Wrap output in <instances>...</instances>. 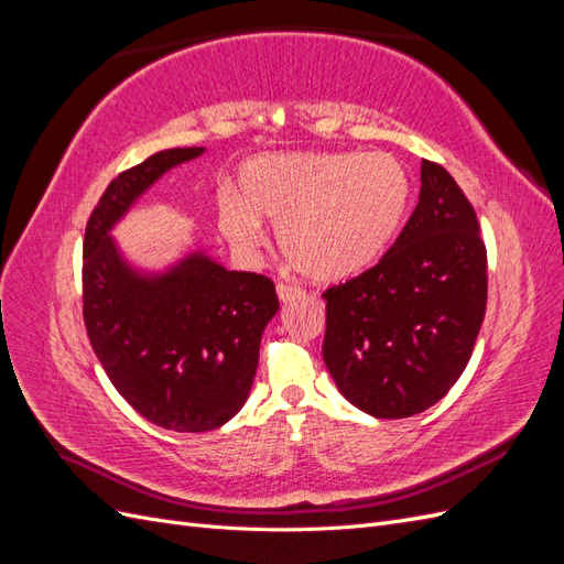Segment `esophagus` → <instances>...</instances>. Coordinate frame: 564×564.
I'll list each match as a JSON object with an SVG mask.
<instances>
[{"instance_id":"1","label":"esophagus","mask_w":564,"mask_h":564,"mask_svg":"<svg viewBox=\"0 0 564 564\" xmlns=\"http://www.w3.org/2000/svg\"><path fill=\"white\" fill-rule=\"evenodd\" d=\"M278 299L282 301V303H289V301H294V299H301L303 296V292L299 286H294V284H284V282H278Z\"/></svg>"}]
</instances>
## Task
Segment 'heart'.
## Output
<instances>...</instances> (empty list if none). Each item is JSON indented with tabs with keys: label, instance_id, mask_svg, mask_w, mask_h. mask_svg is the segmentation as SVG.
<instances>
[{
	"label": "heart",
	"instance_id": "b5f03b06",
	"mask_svg": "<svg viewBox=\"0 0 564 564\" xmlns=\"http://www.w3.org/2000/svg\"><path fill=\"white\" fill-rule=\"evenodd\" d=\"M242 197H218V226L240 251L278 224L280 249L315 282H340L377 263L412 199L406 169L386 152H280L245 164Z\"/></svg>",
	"mask_w": 564,
	"mask_h": 564
}]
</instances>
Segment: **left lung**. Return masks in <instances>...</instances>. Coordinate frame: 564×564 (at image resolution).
I'll return each instance as SVG.
<instances>
[{
    "label": "left lung",
    "mask_w": 564,
    "mask_h": 564,
    "mask_svg": "<svg viewBox=\"0 0 564 564\" xmlns=\"http://www.w3.org/2000/svg\"><path fill=\"white\" fill-rule=\"evenodd\" d=\"M336 388L377 419H406L464 373L487 308V249L445 166L421 162L414 214L383 259L322 294Z\"/></svg>",
    "instance_id": "1"
}]
</instances>
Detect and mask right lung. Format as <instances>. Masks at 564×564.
Here are the masks:
<instances>
[{
  "label": "right lung",
  "mask_w": 564,
  "mask_h": 564,
  "mask_svg": "<svg viewBox=\"0 0 564 564\" xmlns=\"http://www.w3.org/2000/svg\"><path fill=\"white\" fill-rule=\"evenodd\" d=\"M202 152L162 150L112 178L82 253L84 324L98 362L135 412L176 433L214 431L240 412L261 334L280 308L272 280L202 251L162 275H141L119 256L110 228L169 169Z\"/></svg>",
  "instance_id": "obj_1"
}]
</instances>
